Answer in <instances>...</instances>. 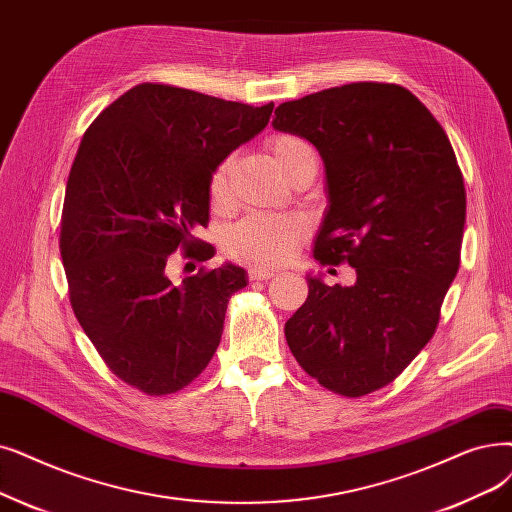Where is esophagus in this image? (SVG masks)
<instances>
[{"label":"esophagus","mask_w":512,"mask_h":512,"mask_svg":"<svg viewBox=\"0 0 512 512\" xmlns=\"http://www.w3.org/2000/svg\"><path fill=\"white\" fill-rule=\"evenodd\" d=\"M270 278H274L272 270H265V268H251L249 270V280L251 282H257V280L265 282V280H270Z\"/></svg>","instance_id":"esophagus-1"}]
</instances>
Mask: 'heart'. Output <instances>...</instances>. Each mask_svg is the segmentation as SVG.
Returning <instances> with one entry per match:
<instances>
[{"label": "heart", "mask_w": 512, "mask_h": 512, "mask_svg": "<svg viewBox=\"0 0 512 512\" xmlns=\"http://www.w3.org/2000/svg\"><path fill=\"white\" fill-rule=\"evenodd\" d=\"M274 161L286 173L297 161L314 154L309 144L295 136V133H276L268 142ZM228 177L230 159L221 161L209 177V201L215 207L226 205L228 201ZM305 234L303 221L297 217H276V215H249L226 234V251L232 259L259 265V268H272L282 263L297 247Z\"/></svg>", "instance_id": "heart-1"}]
</instances>
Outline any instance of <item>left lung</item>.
Instances as JSON below:
<instances>
[{"label":"left lung","instance_id":"8db88e82","mask_svg":"<svg viewBox=\"0 0 512 512\" xmlns=\"http://www.w3.org/2000/svg\"><path fill=\"white\" fill-rule=\"evenodd\" d=\"M272 125L324 159L330 207L314 259L358 274L353 286L307 278L286 343L328 391H379L435 335L460 268L466 192L454 148L397 83H347L284 102Z\"/></svg>","mask_w":512,"mask_h":512}]
</instances>
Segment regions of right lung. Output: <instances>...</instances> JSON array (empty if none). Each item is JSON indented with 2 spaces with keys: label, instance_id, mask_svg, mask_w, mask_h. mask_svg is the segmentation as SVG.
Instances as JSON below:
<instances>
[{
  "label": "right lung",
  "instance_id": "obj_1",
  "mask_svg": "<svg viewBox=\"0 0 512 512\" xmlns=\"http://www.w3.org/2000/svg\"><path fill=\"white\" fill-rule=\"evenodd\" d=\"M272 110L146 81L87 127L66 184L60 255L81 328L129 387L169 395L211 362L247 274L228 263L173 284L165 265L175 251L213 257V244L192 236L209 224V177Z\"/></svg>",
  "mask_w": 512,
  "mask_h": 512
}]
</instances>
